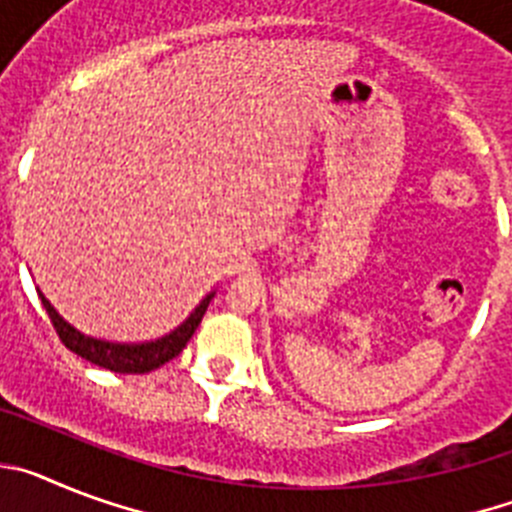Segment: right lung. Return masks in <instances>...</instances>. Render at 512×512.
<instances>
[{"instance_id": "right-lung-1", "label": "right lung", "mask_w": 512, "mask_h": 512, "mask_svg": "<svg viewBox=\"0 0 512 512\" xmlns=\"http://www.w3.org/2000/svg\"><path fill=\"white\" fill-rule=\"evenodd\" d=\"M212 295H207L205 300L200 302V307L184 320V325L169 333L161 341H151V343H140V346H122V343H107V341H97V338L81 336L79 330L71 328L66 320L58 315L56 310L51 307V302L45 300L40 295V302H43L45 312H48V318H51L53 328H56L58 338L69 351H74L76 356L81 359L92 361V364L102 366V369H110L115 374H146L158 369V366H164L166 361H171L174 356H179L184 351V346L189 343V338L194 336V330L197 325L202 323V315H205L207 305H210Z\"/></svg>"}]
</instances>
